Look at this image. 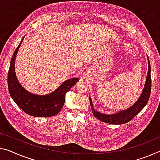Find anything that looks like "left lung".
<instances>
[{
    "label": "left lung",
    "mask_w": 160,
    "mask_h": 160,
    "mask_svg": "<svg viewBox=\"0 0 160 160\" xmlns=\"http://www.w3.org/2000/svg\"><path fill=\"white\" fill-rule=\"evenodd\" d=\"M148 57V72L147 75L146 81L144 83V88L142 90L140 96L138 98V100L136 102L128 109L124 110H121L120 112H118L111 115H107L105 113H101L96 110L93 107L92 99L90 98V102L91 106V110L93 113L94 116L98 120L104 122L113 124V125H122L125 124L135 118L138 114L145 107V105L148 103L149 95L151 92V68L150 63H149V58Z\"/></svg>",
    "instance_id": "1"
}]
</instances>
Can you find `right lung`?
<instances>
[{
  "label": "right lung",
  "mask_w": 160,
  "mask_h": 160,
  "mask_svg": "<svg viewBox=\"0 0 160 160\" xmlns=\"http://www.w3.org/2000/svg\"><path fill=\"white\" fill-rule=\"evenodd\" d=\"M24 38L25 36L12 55L8 72L10 95L18 106L28 115L37 118H49L56 115L64 105L65 94L79 80L78 78H74L65 80L56 90L48 95H35L25 90L18 80L15 70L17 53Z\"/></svg>",
  "instance_id": "right-lung-1"
}]
</instances>
